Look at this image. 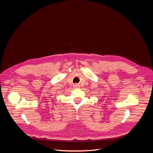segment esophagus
I'll return each mask as SVG.
<instances>
[{
    "mask_svg": "<svg viewBox=\"0 0 153 153\" xmlns=\"http://www.w3.org/2000/svg\"><path fill=\"white\" fill-rule=\"evenodd\" d=\"M74 87H79L80 85H78V84H76L74 85Z\"/></svg>",
    "mask_w": 153,
    "mask_h": 153,
    "instance_id": "esophagus-1",
    "label": "esophagus"
}]
</instances>
